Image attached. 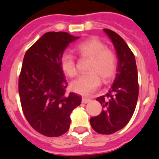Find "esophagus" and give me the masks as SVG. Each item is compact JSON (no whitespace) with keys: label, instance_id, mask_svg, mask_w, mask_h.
Instances as JSON below:
<instances>
[{"label":"esophagus","instance_id":"esophagus-1","mask_svg":"<svg viewBox=\"0 0 159 159\" xmlns=\"http://www.w3.org/2000/svg\"><path fill=\"white\" fill-rule=\"evenodd\" d=\"M90 101H91L90 98H82V103H89Z\"/></svg>","mask_w":159,"mask_h":159}]
</instances>
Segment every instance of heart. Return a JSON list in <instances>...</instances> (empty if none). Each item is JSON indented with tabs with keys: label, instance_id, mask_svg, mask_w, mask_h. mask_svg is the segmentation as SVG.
<instances>
[{
	"label": "heart",
	"instance_id": "1",
	"mask_svg": "<svg viewBox=\"0 0 159 159\" xmlns=\"http://www.w3.org/2000/svg\"><path fill=\"white\" fill-rule=\"evenodd\" d=\"M77 52L81 56L91 58L88 70L90 73L76 79L71 83L72 91L80 95L92 94L101 84V77L108 81L116 69V58L110 49H107L103 42L97 38H91L80 43L76 46ZM61 67L68 77L77 74L74 56L66 53L61 58Z\"/></svg>",
	"mask_w": 159,
	"mask_h": 159
}]
</instances>
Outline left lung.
<instances>
[{"instance_id":"left-lung-1","label":"left lung","mask_w":159,"mask_h":159,"mask_svg":"<svg viewBox=\"0 0 159 159\" xmlns=\"http://www.w3.org/2000/svg\"><path fill=\"white\" fill-rule=\"evenodd\" d=\"M112 42L117 56L116 74L109 92L97 100L103 110L90 119L91 126L101 134H111L128 124L134 115L139 96L135 57L126 42L115 31L103 29Z\"/></svg>"}]
</instances>
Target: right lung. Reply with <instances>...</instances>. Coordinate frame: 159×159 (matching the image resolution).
<instances>
[{
    "label": "right lung",
    "instance_id": "right-lung-1",
    "mask_svg": "<svg viewBox=\"0 0 159 159\" xmlns=\"http://www.w3.org/2000/svg\"><path fill=\"white\" fill-rule=\"evenodd\" d=\"M63 31L42 36L24 56L19 93L24 115L36 131L48 137L64 134L70 127L72 111L81 97L70 92L61 67V58L72 42L79 39Z\"/></svg>",
    "mask_w": 159,
    "mask_h": 159
}]
</instances>
